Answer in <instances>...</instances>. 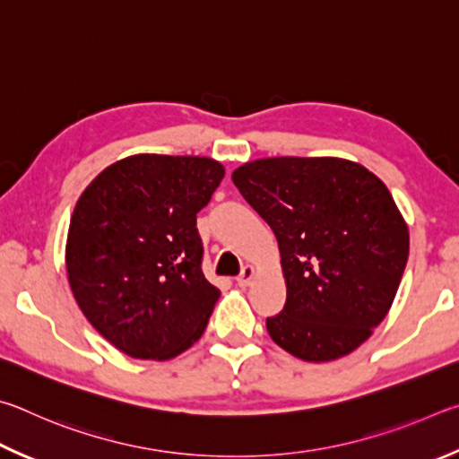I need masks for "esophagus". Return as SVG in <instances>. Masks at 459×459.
<instances>
[{
  "label": "esophagus",
  "instance_id": "esophagus-1",
  "mask_svg": "<svg viewBox=\"0 0 459 459\" xmlns=\"http://www.w3.org/2000/svg\"><path fill=\"white\" fill-rule=\"evenodd\" d=\"M254 274H255V268L252 266V264H246V266L242 268V272H239V276L236 278L238 286H247V284H250Z\"/></svg>",
  "mask_w": 459,
  "mask_h": 459
}]
</instances>
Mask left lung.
I'll list each match as a JSON object with an SVG mask.
<instances>
[{
    "label": "left lung",
    "instance_id": "1",
    "mask_svg": "<svg viewBox=\"0 0 459 459\" xmlns=\"http://www.w3.org/2000/svg\"><path fill=\"white\" fill-rule=\"evenodd\" d=\"M280 247L286 304L266 320L278 347L308 363L359 349L387 316L409 230L375 173L339 157H270L231 173Z\"/></svg>",
    "mask_w": 459,
    "mask_h": 459
}]
</instances>
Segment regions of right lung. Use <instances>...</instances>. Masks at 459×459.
Segmentation results:
<instances>
[{"label": "right lung", "mask_w": 459, "mask_h": 459, "mask_svg": "<svg viewBox=\"0 0 459 459\" xmlns=\"http://www.w3.org/2000/svg\"><path fill=\"white\" fill-rule=\"evenodd\" d=\"M220 160L143 152L108 165L70 217L66 272L96 331L133 359L169 360L204 334L220 288L201 272L197 212Z\"/></svg>", "instance_id": "right-lung-1"}]
</instances>
